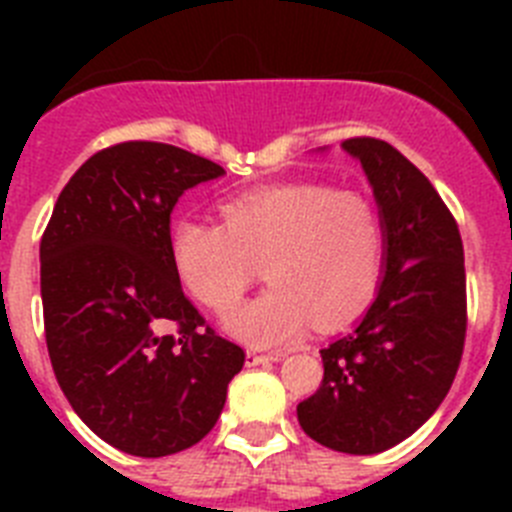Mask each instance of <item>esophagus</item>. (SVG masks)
Here are the masks:
<instances>
[{
  "label": "esophagus",
  "mask_w": 512,
  "mask_h": 512,
  "mask_svg": "<svg viewBox=\"0 0 512 512\" xmlns=\"http://www.w3.org/2000/svg\"><path fill=\"white\" fill-rule=\"evenodd\" d=\"M282 356H274V354H256V351H248L246 354V366H261V364H269V361H279Z\"/></svg>",
  "instance_id": "obj_1"
}]
</instances>
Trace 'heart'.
<instances>
[{
	"label": "heart",
	"mask_w": 512,
	"mask_h": 512,
	"mask_svg": "<svg viewBox=\"0 0 512 512\" xmlns=\"http://www.w3.org/2000/svg\"><path fill=\"white\" fill-rule=\"evenodd\" d=\"M223 220H179L171 261L189 295L215 312L229 310L267 266L272 289L223 318L225 333L248 346H284L312 320L338 328L377 292L387 241L364 194L284 184L233 197Z\"/></svg>",
	"instance_id": "b5f03b06"
}]
</instances>
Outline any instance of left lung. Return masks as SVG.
Segmentation results:
<instances>
[{"mask_svg": "<svg viewBox=\"0 0 512 512\" xmlns=\"http://www.w3.org/2000/svg\"><path fill=\"white\" fill-rule=\"evenodd\" d=\"M384 223V282L351 333L320 351L323 382L297 405L312 441L379 454L413 436L449 395L467 338L459 225L423 171L379 138L343 140Z\"/></svg>", "mask_w": 512, "mask_h": 512, "instance_id": "obj_1", "label": "left lung"}]
</instances>
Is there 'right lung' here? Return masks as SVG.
I'll return each mask as SVG.
<instances>
[{
	"label": "right lung",
	"mask_w": 512,
	"mask_h": 512,
	"mask_svg": "<svg viewBox=\"0 0 512 512\" xmlns=\"http://www.w3.org/2000/svg\"><path fill=\"white\" fill-rule=\"evenodd\" d=\"M223 166L125 140L81 164L40 238L53 374L84 423L125 454H179L212 431L241 346L217 336L171 261V210Z\"/></svg>",
	"instance_id": "obj_1"
}]
</instances>
